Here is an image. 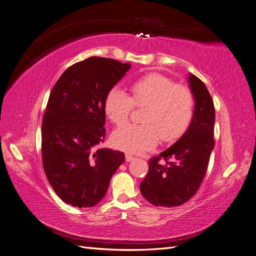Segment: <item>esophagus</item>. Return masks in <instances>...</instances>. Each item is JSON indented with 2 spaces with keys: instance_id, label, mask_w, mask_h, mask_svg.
<instances>
[{
  "instance_id": "esophagus-1",
  "label": "esophagus",
  "mask_w": 256,
  "mask_h": 256,
  "mask_svg": "<svg viewBox=\"0 0 256 256\" xmlns=\"http://www.w3.org/2000/svg\"><path fill=\"white\" fill-rule=\"evenodd\" d=\"M134 159V157L132 156V154H126V161L127 162H130V161H132Z\"/></svg>"
}]
</instances>
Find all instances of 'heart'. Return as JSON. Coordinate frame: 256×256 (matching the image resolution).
Instances as JSON below:
<instances>
[{"label": "heart", "instance_id": "b5f03b06", "mask_svg": "<svg viewBox=\"0 0 256 256\" xmlns=\"http://www.w3.org/2000/svg\"><path fill=\"white\" fill-rule=\"evenodd\" d=\"M129 96L118 88L104 99V112L113 124H125L136 108H146L144 125L128 124L114 131L113 145L130 154L152 150L159 142H174L188 129L194 113L192 90L160 74H145L130 85Z\"/></svg>", "mask_w": 256, "mask_h": 256}]
</instances>
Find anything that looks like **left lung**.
Returning <instances> with one entry per match:
<instances>
[{
  "label": "left lung",
  "mask_w": 256,
  "mask_h": 256,
  "mask_svg": "<svg viewBox=\"0 0 256 256\" xmlns=\"http://www.w3.org/2000/svg\"><path fill=\"white\" fill-rule=\"evenodd\" d=\"M196 100L190 126L174 145L148 161V173L140 184L145 200L154 206H180L196 194L207 172L214 150V106L202 80L189 74ZM161 158L166 164L160 162Z\"/></svg>",
  "instance_id": "obj_1"
}]
</instances>
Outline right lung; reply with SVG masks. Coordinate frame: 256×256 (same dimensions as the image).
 Instances as JSON below:
<instances>
[{
    "label": "right lung",
    "mask_w": 256,
    "mask_h": 256,
    "mask_svg": "<svg viewBox=\"0 0 256 256\" xmlns=\"http://www.w3.org/2000/svg\"><path fill=\"white\" fill-rule=\"evenodd\" d=\"M129 68V63L92 56L67 68L50 92L42 125V166L66 204H98L125 161L122 152L92 147L104 142L106 94Z\"/></svg>",
    "instance_id": "add662e5"
}]
</instances>
